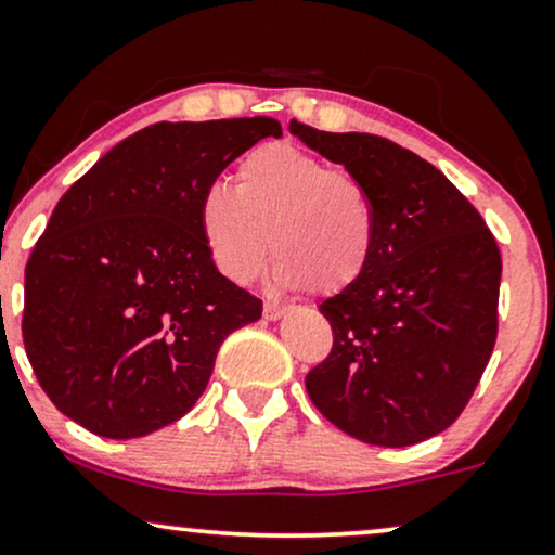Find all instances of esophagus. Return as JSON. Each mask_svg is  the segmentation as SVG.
I'll return each mask as SVG.
<instances>
[{
  "label": "esophagus",
  "instance_id": "1",
  "mask_svg": "<svg viewBox=\"0 0 555 555\" xmlns=\"http://www.w3.org/2000/svg\"><path fill=\"white\" fill-rule=\"evenodd\" d=\"M286 312H289V307H286V305H276V301H266V305H263V318L271 320V322L282 320Z\"/></svg>",
  "mask_w": 555,
  "mask_h": 555
}]
</instances>
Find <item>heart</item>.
<instances>
[{
  "label": "heart",
  "instance_id": "obj_1",
  "mask_svg": "<svg viewBox=\"0 0 555 555\" xmlns=\"http://www.w3.org/2000/svg\"><path fill=\"white\" fill-rule=\"evenodd\" d=\"M199 230L230 282H254L273 250V279L286 289L338 294L366 273L378 217L359 177L271 143L237 160L235 189L212 181L202 192Z\"/></svg>",
  "mask_w": 555,
  "mask_h": 555
}]
</instances>
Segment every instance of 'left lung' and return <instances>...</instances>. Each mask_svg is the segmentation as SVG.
Wrapping results in <instances>:
<instances>
[{
	"label": "left lung",
	"instance_id": "left-lung-1",
	"mask_svg": "<svg viewBox=\"0 0 555 555\" xmlns=\"http://www.w3.org/2000/svg\"><path fill=\"white\" fill-rule=\"evenodd\" d=\"M292 135L343 164L374 196L369 269L320 305L333 350L305 378L312 404L343 433L404 448L455 423L496 340L502 256L487 222L417 153L369 132Z\"/></svg>",
	"mask_w": 555,
	"mask_h": 555
}]
</instances>
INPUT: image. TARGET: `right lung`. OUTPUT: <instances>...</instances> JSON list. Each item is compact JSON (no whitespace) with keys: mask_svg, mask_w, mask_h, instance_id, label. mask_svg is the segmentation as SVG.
<instances>
[{"mask_svg":"<svg viewBox=\"0 0 555 555\" xmlns=\"http://www.w3.org/2000/svg\"><path fill=\"white\" fill-rule=\"evenodd\" d=\"M273 117L156 122L96 160L55 205L25 266L23 340L40 387L102 438L177 423L217 350L261 318V299L217 271L202 192Z\"/></svg>","mask_w":555,"mask_h":555,"instance_id":"right-lung-1","label":"right lung"}]
</instances>
